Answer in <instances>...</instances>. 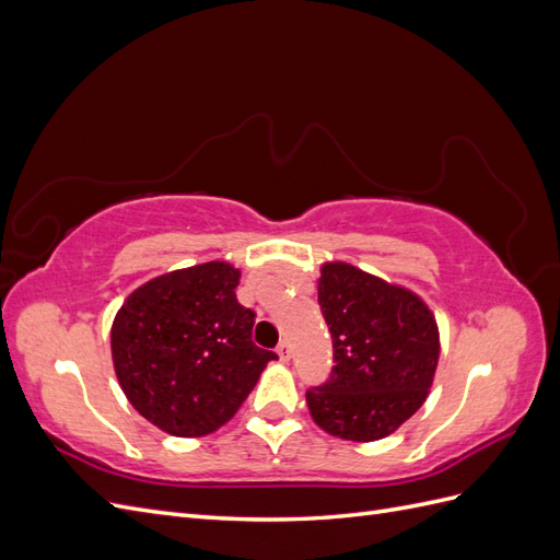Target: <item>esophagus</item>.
<instances>
[{
    "instance_id": "34e87169",
    "label": "esophagus",
    "mask_w": 560,
    "mask_h": 560,
    "mask_svg": "<svg viewBox=\"0 0 560 560\" xmlns=\"http://www.w3.org/2000/svg\"><path fill=\"white\" fill-rule=\"evenodd\" d=\"M278 358H280L282 362H290V358H292V348H290V343H287V341H280V346H278Z\"/></svg>"
}]
</instances>
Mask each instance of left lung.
<instances>
[{"label": "left lung", "mask_w": 560, "mask_h": 560, "mask_svg": "<svg viewBox=\"0 0 560 560\" xmlns=\"http://www.w3.org/2000/svg\"><path fill=\"white\" fill-rule=\"evenodd\" d=\"M317 301L334 369L306 393L317 428L346 442H378L425 404L439 362L434 313L416 292L366 270L327 261Z\"/></svg>", "instance_id": "left-lung-1"}]
</instances>
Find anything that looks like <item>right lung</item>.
<instances>
[{
    "label": "right lung",
    "mask_w": 560,
    "mask_h": 560,
    "mask_svg": "<svg viewBox=\"0 0 560 560\" xmlns=\"http://www.w3.org/2000/svg\"><path fill=\"white\" fill-rule=\"evenodd\" d=\"M241 270L208 261L138 287L112 322V360L132 409L173 436L229 422L276 352L254 346Z\"/></svg>",
    "instance_id": "obj_1"
}]
</instances>
